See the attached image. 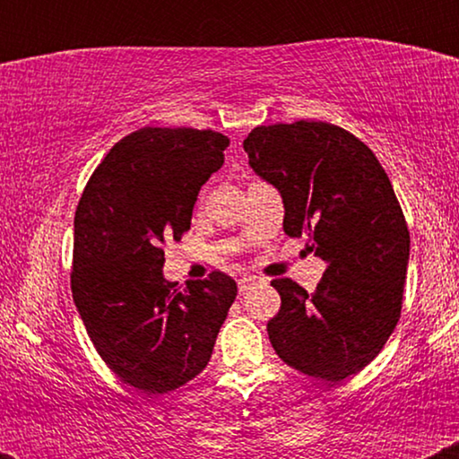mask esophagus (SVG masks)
<instances>
[{"label": "esophagus", "mask_w": 459, "mask_h": 459, "mask_svg": "<svg viewBox=\"0 0 459 459\" xmlns=\"http://www.w3.org/2000/svg\"><path fill=\"white\" fill-rule=\"evenodd\" d=\"M256 282H261L259 276H250V273H247V276H241L239 278V291L246 293L247 289H250L252 284H256Z\"/></svg>", "instance_id": "obj_1"}]
</instances>
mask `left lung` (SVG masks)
Wrapping results in <instances>:
<instances>
[{
  "label": "left lung",
  "instance_id": "1",
  "mask_svg": "<svg viewBox=\"0 0 459 459\" xmlns=\"http://www.w3.org/2000/svg\"><path fill=\"white\" fill-rule=\"evenodd\" d=\"M252 170L281 192L282 229L325 261L315 293L276 278L267 324L278 358L341 382L386 345L402 315L410 230L391 178L365 142L321 120L261 125L244 140Z\"/></svg>",
  "mask_w": 459,
  "mask_h": 459
}]
</instances>
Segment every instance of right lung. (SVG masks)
Returning a JSON list of instances; mask_svg holds the SVG:
<instances>
[{
    "instance_id": "1",
    "label": "right lung",
    "mask_w": 459,
    "mask_h": 459,
    "mask_svg": "<svg viewBox=\"0 0 459 459\" xmlns=\"http://www.w3.org/2000/svg\"><path fill=\"white\" fill-rule=\"evenodd\" d=\"M229 138L192 127H142L109 149L75 212L71 291L99 356L129 386L163 394L207 367L237 284L224 272L178 289L163 246L192 224L200 187Z\"/></svg>"
}]
</instances>
